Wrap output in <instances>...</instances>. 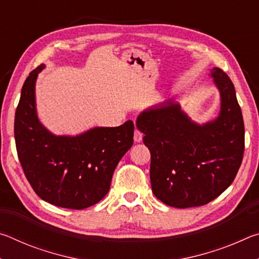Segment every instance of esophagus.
Wrapping results in <instances>:
<instances>
[{
  "instance_id": "1",
  "label": "esophagus",
  "mask_w": 259,
  "mask_h": 259,
  "mask_svg": "<svg viewBox=\"0 0 259 259\" xmlns=\"http://www.w3.org/2000/svg\"><path fill=\"white\" fill-rule=\"evenodd\" d=\"M134 140L136 143H140L143 140V134L140 133L139 130L136 129L135 130V135H134Z\"/></svg>"
}]
</instances>
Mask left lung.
I'll use <instances>...</instances> for the list:
<instances>
[{"label":"left lung","instance_id":"left-lung-1","mask_svg":"<svg viewBox=\"0 0 259 259\" xmlns=\"http://www.w3.org/2000/svg\"><path fill=\"white\" fill-rule=\"evenodd\" d=\"M221 96L216 119L196 123L174 99L139 114L136 126L151 152L154 195L174 208L207 204L222 194L238 174L244 151V124L231 78L210 69Z\"/></svg>","mask_w":259,"mask_h":259}]
</instances>
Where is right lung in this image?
Instances as JSON below:
<instances>
[{"label": "right lung", "mask_w": 259, "mask_h": 259, "mask_svg": "<svg viewBox=\"0 0 259 259\" xmlns=\"http://www.w3.org/2000/svg\"><path fill=\"white\" fill-rule=\"evenodd\" d=\"M42 64L29 73L15 116L20 164L35 193L57 207L84 209L111 187L117 163L134 144L135 125L95 126L76 136L52 134L38 120L35 84Z\"/></svg>", "instance_id": "1"}]
</instances>
